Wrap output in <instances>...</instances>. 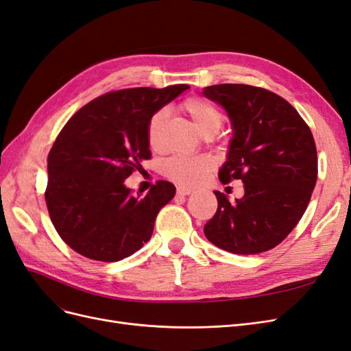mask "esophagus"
I'll return each mask as SVG.
<instances>
[{
	"mask_svg": "<svg viewBox=\"0 0 351 351\" xmlns=\"http://www.w3.org/2000/svg\"><path fill=\"white\" fill-rule=\"evenodd\" d=\"M192 193H193L192 189L184 187V186H178L177 187V195L178 196H189V195H192Z\"/></svg>",
	"mask_w": 351,
	"mask_h": 351,
	"instance_id": "obj_1",
	"label": "esophagus"
}]
</instances>
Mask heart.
<instances>
[{"label":"heart","instance_id":"1","mask_svg":"<svg viewBox=\"0 0 351 351\" xmlns=\"http://www.w3.org/2000/svg\"><path fill=\"white\" fill-rule=\"evenodd\" d=\"M182 110L189 114L197 129L205 136L215 134L224 124V114L214 105L192 97L182 104ZM168 111L159 108L155 111L146 125V141L152 151H161L162 147V129L167 120ZM215 167L214 158L200 155H174L168 158L162 165V173L167 178L184 186H195L206 177V174Z\"/></svg>","mask_w":351,"mask_h":351}]
</instances>
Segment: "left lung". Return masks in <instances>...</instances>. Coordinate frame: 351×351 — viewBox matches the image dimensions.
Listing matches in <instances>:
<instances>
[{
	"label": "left lung",
	"mask_w": 351,
	"mask_h": 351,
	"mask_svg": "<svg viewBox=\"0 0 351 351\" xmlns=\"http://www.w3.org/2000/svg\"><path fill=\"white\" fill-rule=\"evenodd\" d=\"M206 98L222 105L232 136L224 184L244 183V196L230 202L221 192L215 215L204 228L206 239L236 254L274 249L299 224L317 178V155L309 125L280 95L250 84H214Z\"/></svg>",
	"instance_id": "obj_1"
}]
</instances>
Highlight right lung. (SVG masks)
Segmentation results:
<instances>
[{
    "instance_id": "add662e5",
    "label": "right lung",
    "mask_w": 351,
    "mask_h": 351,
    "mask_svg": "<svg viewBox=\"0 0 351 351\" xmlns=\"http://www.w3.org/2000/svg\"><path fill=\"white\" fill-rule=\"evenodd\" d=\"M189 89L132 88L108 92L82 107L62 127L48 154L45 202L66 244L84 258L117 262L149 241L155 218L176 195L158 180L133 196L124 180L151 159L146 125L151 115Z\"/></svg>"
}]
</instances>
